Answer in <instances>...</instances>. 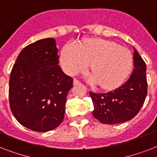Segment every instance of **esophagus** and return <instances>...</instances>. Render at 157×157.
<instances>
[{
	"label": "esophagus",
	"instance_id": "esophagus-1",
	"mask_svg": "<svg viewBox=\"0 0 157 157\" xmlns=\"http://www.w3.org/2000/svg\"><path fill=\"white\" fill-rule=\"evenodd\" d=\"M79 84H81V82L77 80V79H74V81H73V85L76 86V85H79Z\"/></svg>",
	"mask_w": 157,
	"mask_h": 157
}]
</instances>
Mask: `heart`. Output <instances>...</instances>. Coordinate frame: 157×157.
I'll use <instances>...</instances> for the list:
<instances>
[{
	"mask_svg": "<svg viewBox=\"0 0 157 157\" xmlns=\"http://www.w3.org/2000/svg\"><path fill=\"white\" fill-rule=\"evenodd\" d=\"M62 67L69 75L86 71L91 63L90 82L103 89H114L121 85L133 67V57L129 50L109 40H89L81 45L67 43L60 57Z\"/></svg>",
	"mask_w": 157,
	"mask_h": 157,
	"instance_id": "heart-1",
	"label": "heart"
}]
</instances>
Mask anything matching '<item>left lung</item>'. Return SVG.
<instances>
[{
  "mask_svg": "<svg viewBox=\"0 0 157 157\" xmlns=\"http://www.w3.org/2000/svg\"><path fill=\"white\" fill-rule=\"evenodd\" d=\"M134 70L121 86L107 93L90 92L94 104L93 116L101 123L120 124L134 118L147 96L146 63L134 48Z\"/></svg>",
  "mask_w": 157,
  "mask_h": 157,
  "instance_id": "8db88e82",
  "label": "left lung"
}]
</instances>
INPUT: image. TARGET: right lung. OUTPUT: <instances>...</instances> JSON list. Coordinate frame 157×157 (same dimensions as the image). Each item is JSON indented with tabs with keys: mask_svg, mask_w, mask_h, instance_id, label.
<instances>
[{
	"mask_svg": "<svg viewBox=\"0 0 157 157\" xmlns=\"http://www.w3.org/2000/svg\"><path fill=\"white\" fill-rule=\"evenodd\" d=\"M59 59L55 40L45 38L23 49L11 71V112L22 125L33 131H50L63 121L73 80L62 71Z\"/></svg>",
	"mask_w": 157,
	"mask_h": 157,
	"instance_id": "add662e5",
	"label": "right lung"
}]
</instances>
